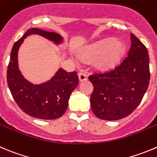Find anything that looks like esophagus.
I'll list each match as a JSON object with an SVG mask.
<instances>
[{"mask_svg": "<svg viewBox=\"0 0 157 157\" xmlns=\"http://www.w3.org/2000/svg\"><path fill=\"white\" fill-rule=\"evenodd\" d=\"M78 77H79V80H80V82L85 81V80H87V76H86L85 74H83V73H79Z\"/></svg>", "mask_w": 157, "mask_h": 157, "instance_id": "34e87169", "label": "esophagus"}]
</instances>
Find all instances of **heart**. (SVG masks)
I'll return each mask as SVG.
<instances>
[{
	"mask_svg": "<svg viewBox=\"0 0 157 157\" xmlns=\"http://www.w3.org/2000/svg\"><path fill=\"white\" fill-rule=\"evenodd\" d=\"M125 45L120 40H105L89 47L82 53L86 60H94V66L106 71L115 66L125 52Z\"/></svg>",
	"mask_w": 157,
	"mask_h": 157,
	"instance_id": "b5f03b06",
	"label": "heart"
}]
</instances>
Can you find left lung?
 <instances>
[{
    "label": "left lung",
    "instance_id": "1",
    "mask_svg": "<svg viewBox=\"0 0 157 157\" xmlns=\"http://www.w3.org/2000/svg\"><path fill=\"white\" fill-rule=\"evenodd\" d=\"M131 48L122 63L103 74L89 76L94 85L90 105L94 113L104 121L130 115L140 103L150 83V58L147 48L133 33Z\"/></svg>",
    "mask_w": 157,
    "mask_h": 157
}]
</instances>
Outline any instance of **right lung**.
Returning a JSON list of instances; mask_svg holds the SVG:
<instances>
[{
  "label": "right lung",
  "mask_w": 157,
  "mask_h": 157,
  "mask_svg": "<svg viewBox=\"0 0 157 157\" xmlns=\"http://www.w3.org/2000/svg\"><path fill=\"white\" fill-rule=\"evenodd\" d=\"M32 34L44 36L56 45L63 40V36L54 32L38 28L27 30L12 48L7 72V85L15 102L25 113L37 119H57L67 110L71 93L78 85V76L76 71L68 73L59 68L51 80L44 83L33 84L26 80L18 66V51L24 39Z\"/></svg>",
  "instance_id": "1"
}]
</instances>
